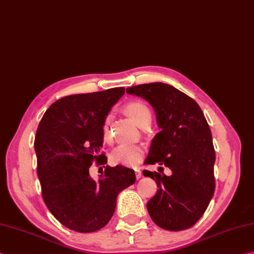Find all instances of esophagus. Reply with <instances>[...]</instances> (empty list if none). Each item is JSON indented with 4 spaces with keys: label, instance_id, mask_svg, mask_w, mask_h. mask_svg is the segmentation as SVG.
Wrapping results in <instances>:
<instances>
[{
    "label": "esophagus",
    "instance_id": "1",
    "mask_svg": "<svg viewBox=\"0 0 254 254\" xmlns=\"http://www.w3.org/2000/svg\"><path fill=\"white\" fill-rule=\"evenodd\" d=\"M135 176H136V180H140L142 177V172L140 170H135Z\"/></svg>",
    "mask_w": 254,
    "mask_h": 254
}]
</instances>
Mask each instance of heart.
I'll list each match as a JSON object with an SVG mask.
<instances>
[{
	"instance_id": "obj_1",
	"label": "heart",
	"mask_w": 254,
	"mask_h": 254,
	"mask_svg": "<svg viewBox=\"0 0 254 254\" xmlns=\"http://www.w3.org/2000/svg\"><path fill=\"white\" fill-rule=\"evenodd\" d=\"M126 111L138 127L145 126L151 122L152 113L146 104L140 101H133L126 106ZM102 135L106 142L111 141L110 116L104 119L102 124ZM144 155V148L136 144H121L111 154V161L114 164L124 166H136L141 163Z\"/></svg>"
}]
</instances>
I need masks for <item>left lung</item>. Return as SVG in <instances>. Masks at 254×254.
Returning a JSON list of instances; mask_svg holds the SVG:
<instances>
[{
    "label": "left lung",
    "mask_w": 254,
    "mask_h": 254,
    "mask_svg": "<svg viewBox=\"0 0 254 254\" xmlns=\"http://www.w3.org/2000/svg\"><path fill=\"white\" fill-rule=\"evenodd\" d=\"M127 92L151 104L161 128L144 164H158L172 171L171 176L143 171L158 187L147 202V211L163 229H188L200 219L215 192L216 154L210 127L197 102L170 84H138Z\"/></svg>",
    "instance_id": "obj_1"
}]
</instances>
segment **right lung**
<instances>
[{
  "mask_svg": "<svg viewBox=\"0 0 254 254\" xmlns=\"http://www.w3.org/2000/svg\"><path fill=\"white\" fill-rule=\"evenodd\" d=\"M124 90L112 88L59 99L38 126L34 146L43 199L54 217L73 231L103 228L116 210L119 192L135 183L134 171L120 165L106 166L98 181L89 175L93 161L98 165L108 162L100 152L102 124Z\"/></svg>",
  "mask_w": 254,
  "mask_h": 254,
  "instance_id": "right-lung-1",
  "label": "right lung"
}]
</instances>
